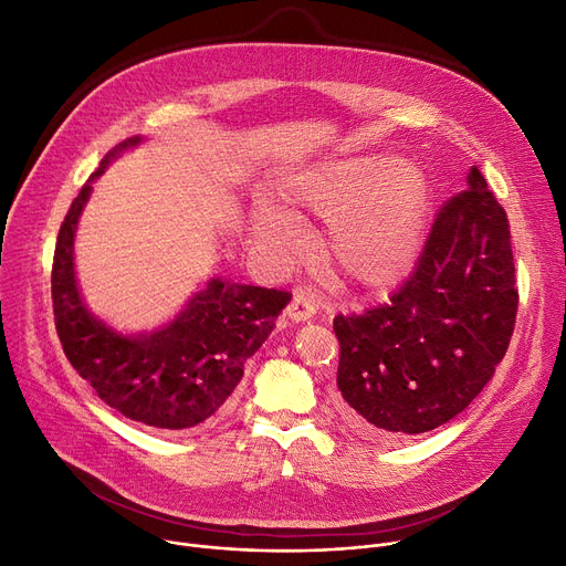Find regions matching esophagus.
I'll use <instances>...</instances> for the list:
<instances>
[{
  "instance_id": "1",
  "label": "esophagus",
  "mask_w": 566,
  "mask_h": 566,
  "mask_svg": "<svg viewBox=\"0 0 566 566\" xmlns=\"http://www.w3.org/2000/svg\"><path fill=\"white\" fill-rule=\"evenodd\" d=\"M318 310V295L312 289H295L293 301L286 307V316L291 321H307Z\"/></svg>"
}]
</instances>
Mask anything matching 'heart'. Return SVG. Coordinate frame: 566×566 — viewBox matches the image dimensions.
Segmentation results:
<instances>
[{
  "label": "heart",
  "instance_id": "b5f03b06",
  "mask_svg": "<svg viewBox=\"0 0 566 566\" xmlns=\"http://www.w3.org/2000/svg\"><path fill=\"white\" fill-rule=\"evenodd\" d=\"M282 199L291 216L307 211L333 222L328 261L348 284L388 289L418 261L429 211L418 165L392 156L323 163L289 184ZM250 231L254 245L280 263L298 254V227L277 208H256Z\"/></svg>",
  "mask_w": 566,
  "mask_h": 566
}]
</instances>
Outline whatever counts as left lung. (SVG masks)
<instances>
[{"mask_svg": "<svg viewBox=\"0 0 566 566\" xmlns=\"http://www.w3.org/2000/svg\"><path fill=\"white\" fill-rule=\"evenodd\" d=\"M510 222L478 167L440 208L390 301L335 316L339 412L365 438L424 433L478 397L507 353L518 291Z\"/></svg>", "mask_w": 566, "mask_h": 566, "instance_id": "1", "label": "left lung"}]
</instances>
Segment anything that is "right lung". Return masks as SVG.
Returning <instances> with one entry per match:
<instances>
[{"label": "right lung", "mask_w": 566, "mask_h": 566, "mask_svg": "<svg viewBox=\"0 0 566 566\" xmlns=\"http://www.w3.org/2000/svg\"><path fill=\"white\" fill-rule=\"evenodd\" d=\"M142 139L135 135L112 148L59 229L52 263L54 325L69 363L109 408L146 427L181 431L222 410L291 293L213 277L174 321L137 335L118 333L86 310L73 261L77 220L109 160Z\"/></svg>", "instance_id": "add662e5"}]
</instances>
